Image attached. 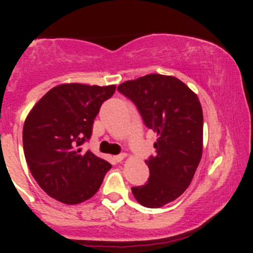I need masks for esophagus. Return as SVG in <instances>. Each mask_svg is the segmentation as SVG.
Here are the masks:
<instances>
[{"label": "esophagus", "instance_id": "1", "mask_svg": "<svg viewBox=\"0 0 253 253\" xmlns=\"http://www.w3.org/2000/svg\"><path fill=\"white\" fill-rule=\"evenodd\" d=\"M126 157H127L126 153H123V155H118V156H115V157H114V159H115V161H117V162H123L124 159L126 158Z\"/></svg>", "mask_w": 253, "mask_h": 253}]
</instances>
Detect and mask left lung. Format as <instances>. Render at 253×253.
Listing matches in <instances>:
<instances>
[{"instance_id":"1","label":"left lung","mask_w":253,"mask_h":253,"mask_svg":"<svg viewBox=\"0 0 253 253\" xmlns=\"http://www.w3.org/2000/svg\"><path fill=\"white\" fill-rule=\"evenodd\" d=\"M118 90L132 100L145 125L157 133L156 156L145 163L146 184L132 188L147 208L175 201L187 190L202 158L203 113L199 97L173 76L150 74L126 81Z\"/></svg>"}]
</instances>
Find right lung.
<instances>
[{"label":"right lung","mask_w":253,"mask_h":253,"mask_svg":"<svg viewBox=\"0 0 253 253\" xmlns=\"http://www.w3.org/2000/svg\"><path fill=\"white\" fill-rule=\"evenodd\" d=\"M117 86L65 83L48 90L28 113L22 130L24 152L40 188L57 201L78 205L100 189L112 165L82 151L101 104Z\"/></svg>","instance_id":"1"}]
</instances>
